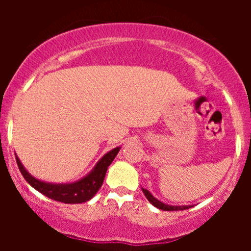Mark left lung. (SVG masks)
Instances as JSON below:
<instances>
[{"instance_id": "8db88e82", "label": "left lung", "mask_w": 251, "mask_h": 251, "mask_svg": "<svg viewBox=\"0 0 251 251\" xmlns=\"http://www.w3.org/2000/svg\"><path fill=\"white\" fill-rule=\"evenodd\" d=\"M142 191H143L144 196H146V198L148 199L149 203L153 204L154 206L158 207V209L164 210V211H178V210H186V209H189V207H192V205H169L166 203H163V201H160L159 199H156L155 197L148 191V189L142 188Z\"/></svg>"}]
</instances>
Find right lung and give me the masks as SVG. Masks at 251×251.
I'll return each mask as SVG.
<instances>
[{
	"mask_svg": "<svg viewBox=\"0 0 251 251\" xmlns=\"http://www.w3.org/2000/svg\"><path fill=\"white\" fill-rule=\"evenodd\" d=\"M119 151H120V147L111 149L110 151L104 154L98 160L95 168L86 176H83L82 178L77 179L75 182H70V183H50V182L41 181V179L36 178L31 174H29V171L24 168V165H23L22 161L19 160L17 155L16 159L18 168H19L24 178L26 179L30 186L34 187L40 193L53 199V201H62V203L65 204H80L86 203V201H88L96 196L98 189L102 187L108 166L118 155Z\"/></svg>",
	"mask_w": 251,
	"mask_h": 251,
	"instance_id": "obj_1",
	"label": "right lung"
}]
</instances>
